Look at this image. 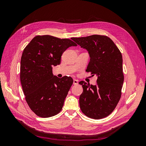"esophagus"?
<instances>
[{"label": "esophagus", "instance_id": "esophagus-1", "mask_svg": "<svg viewBox=\"0 0 146 146\" xmlns=\"http://www.w3.org/2000/svg\"><path fill=\"white\" fill-rule=\"evenodd\" d=\"M73 84L75 85H77L78 84V80H76V79H74V82H73Z\"/></svg>", "mask_w": 146, "mask_h": 146}]
</instances>
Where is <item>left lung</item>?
Instances as JSON below:
<instances>
[{"label": "left lung", "mask_w": 146, "mask_h": 146, "mask_svg": "<svg viewBox=\"0 0 146 146\" xmlns=\"http://www.w3.org/2000/svg\"><path fill=\"white\" fill-rule=\"evenodd\" d=\"M72 39L88 52L90 61L86 70L98 77L96 85L79 82L83 90L79 98L82 111L92 119L107 117L116 108L121 96L124 79L121 53L107 36L93 35Z\"/></svg>", "instance_id": "obj_1"}]
</instances>
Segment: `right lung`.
Masks as SVG:
<instances>
[{"instance_id": "right-lung-1", "label": "right lung", "mask_w": 146, "mask_h": 146, "mask_svg": "<svg viewBox=\"0 0 146 146\" xmlns=\"http://www.w3.org/2000/svg\"><path fill=\"white\" fill-rule=\"evenodd\" d=\"M77 46L69 39L38 35L24 48L21 60V83L26 102L37 116L52 117L62 109L73 79L54 76L52 67L60 64L61 55L68 48Z\"/></svg>"}]
</instances>
